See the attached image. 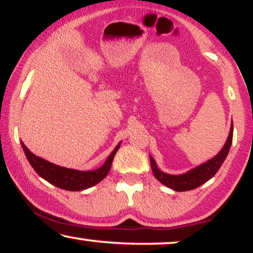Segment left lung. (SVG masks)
I'll use <instances>...</instances> for the list:
<instances>
[{"instance_id": "left-lung-1", "label": "left lung", "mask_w": 253, "mask_h": 253, "mask_svg": "<svg viewBox=\"0 0 253 253\" xmlns=\"http://www.w3.org/2000/svg\"><path fill=\"white\" fill-rule=\"evenodd\" d=\"M232 139H233V123H232L228 138L226 140V144L222 147V150L213 159L208 161L207 163H203L200 167L195 168V169L188 171L187 173H183V175H168V173L162 172L157 168L152 157H150L151 169H152V172L156 178L162 184L167 185V187L171 188V189L176 191L193 190L195 188L200 187V185H202L203 183L207 182L208 179H211L217 172V170L220 169L223 161H225L226 157L228 155V151L231 149L232 145Z\"/></svg>"}]
</instances>
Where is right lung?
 Returning a JSON list of instances; mask_svg holds the SVG:
<instances>
[{"mask_svg": "<svg viewBox=\"0 0 253 253\" xmlns=\"http://www.w3.org/2000/svg\"><path fill=\"white\" fill-rule=\"evenodd\" d=\"M21 146L25 151L26 158L28 159L32 168L36 170V172L40 177H42L43 179L50 182L51 184L56 185L58 188H62V189L80 191L88 189V188L92 187V185L97 184L98 182L102 181L104 177L108 175L110 167H112L113 163V159H114L115 153L118 152L119 147H120V144L117 145L114 151L110 153L106 163L100 169L94 171H80L59 167V165L50 163V162L33 155L25 146L24 143H21Z\"/></svg>", "mask_w": 253, "mask_h": 253, "instance_id": "right-lung-1", "label": "right lung"}]
</instances>
